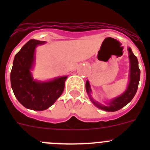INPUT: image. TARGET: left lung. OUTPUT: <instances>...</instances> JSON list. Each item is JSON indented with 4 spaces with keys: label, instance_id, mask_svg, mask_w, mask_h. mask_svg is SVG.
<instances>
[{
    "label": "left lung",
    "instance_id": "1",
    "mask_svg": "<svg viewBox=\"0 0 150 150\" xmlns=\"http://www.w3.org/2000/svg\"><path fill=\"white\" fill-rule=\"evenodd\" d=\"M128 53H129L130 63H131L130 82L129 84H128V88L122 95L111 100L107 106L100 105V104L94 101L91 98V100L93 102V104L100 109L104 110L106 111H110V112L119 110L122 109V107H124L125 105H127L133 99L135 94L137 92L140 76V71L138 67V61H137V57L135 56L133 52H132V49L128 48ZM86 88L88 94L89 95V93L91 92V88H90L89 83L88 81H86Z\"/></svg>",
    "mask_w": 150,
    "mask_h": 150
}]
</instances>
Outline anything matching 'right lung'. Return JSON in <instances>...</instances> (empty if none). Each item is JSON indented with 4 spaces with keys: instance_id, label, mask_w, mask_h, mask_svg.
<instances>
[{
    "instance_id": "1",
    "label": "right lung",
    "mask_w": 150,
    "mask_h": 150,
    "mask_svg": "<svg viewBox=\"0 0 150 150\" xmlns=\"http://www.w3.org/2000/svg\"><path fill=\"white\" fill-rule=\"evenodd\" d=\"M44 41L30 40L15 55L10 73V82L17 100L26 108L33 110H44L62 95L67 76L57 78L52 81L33 80L30 69L34 61L36 46Z\"/></svg>"
}]
</instances>
